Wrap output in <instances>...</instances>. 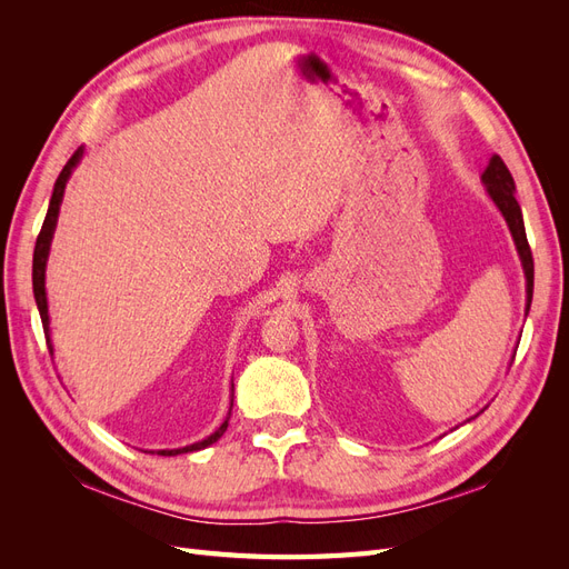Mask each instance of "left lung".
Listing matches in <instances>:
<instances>
[{
    "instance_id": "1",
    "label": "left lung",
    "mask_w": 569,
    "mask_h": 569,
    "mask_svg": "<svg viewBox=\"0 0 569 569\" xmlns=\"http://www.w3.org/2000/svg\"><path fill=\"white\" fill-rule=\"evenodd\" d=\"M485 180L489 194L493 199V203L501 209L508 228L512 232L515 244H518L520 258H522V266H525V274H527V311L531 306V295H533V258H531V249L527 242V232H525V222H522V211H520V203L515 199V180L510 176L508 166L503 163L501 157H491L489 168L485 170Z\"/></svg>"
}]
</instances>
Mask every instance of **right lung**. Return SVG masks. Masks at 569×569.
<instances>
[{"label":"right lung","mask_w":569,"mask_h":569,"mask_svg":"<svg viewBox=\"0 0 569 569\" xmlns=\"http://www.w3.org/2000/svg\"><path fill=\"white\" fill-rule=\"evenodd\" d=\"M82 157V147H78L73 151V157L68 159V163L63 166V170L57 178V184H54V192H51V201H49V209H47V218L42 222V230L38 234V242H36V253H32V291H36V301H38V308H40V318H42V327L47 330L49 325V316H47V295H44V266H47V253H49V242H51V234H54V228H57V218H59V206H61V199H63V189H66V182L68 178H71V170L76 168V163L80 161ZM47 343H49V330H47ZM230 420V418H228ZM228 420L222 422L216 432L203 439L199 443H192V446H184V449H178V451H159L163 456H176V453H189V451H199V449H206V446L218 441L222 437V432L228 429Z\"/></svg>","instance_id":"1"}]
</instances>
